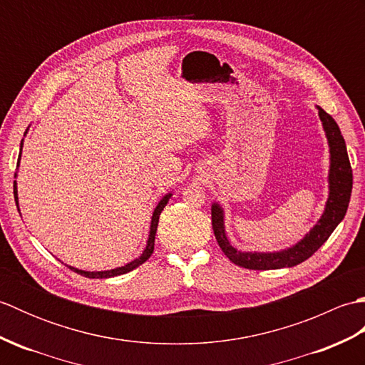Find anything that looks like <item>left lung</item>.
<instances>
[{
    "instance_id": "obj_1",
    "label": "left lung",
    "mask_w": 365,
    "mask_h": 365,
    "mask_svg": "<svg viewBox=\"0 0 365 365\" xmlns=\"http://www.w3.org/2000/svg\"><path fill=\"white\" fill-rule=\"evenodd\" d=\"M319 115L323 122L324 133L328 138L331 166H329V197L320 221L314 229L301 240L299 243L279 252H242L237 251L229 243L224 230V212L220 204L212 205V226L222 252L227 255L235 265L247 269H277L285 267H294L298 263L307 260L311 255L320 250V246L327 242L329 235L344 220L348 204H350L351 188H353V173L350 166V158L346 153L345 139L340 133L339 125L331 115L319 106Z\"/></svg>"
}]
</instances>
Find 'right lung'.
I'll return each mask as SVG.
<instances>
[{"instance_id":"add662e5","label":"right lung","mask_w":365,"mask_h":365,"mask_svg":"<svg viewBox=\"0 0 365 365\" xmlns=\"http://www.w3.org/2000/svg\"><path fill=\"white\" fill-rule=\"evenodd\" d=\"M20 147H23V141L20 144ZM21 152V149H20ZM21 155V153H20ZM20 155H19V163H20ZM173 196L169 192V195H166L165 197H163L157 208L153 210V216H152V222H150V232H149V240H147V246L144 252L141 254V257L135 259L133 262L127 263L125 267H119V268H114V269H110V271H83V269H78V268H73V267H68L71 269H73L75 273H78L84 277H89V279H106V277H114V276H120V274H125L128 273V271L138 268L139 265H143V263L150 257L152 252H153V246H155V234H157V227H158V220H160V215L163 212V208L166 207L169 197ZM14 197H15V204L19 205V196H17V182H14ZM20 212V210H19Z\"/></svg>"}]
</instances>
